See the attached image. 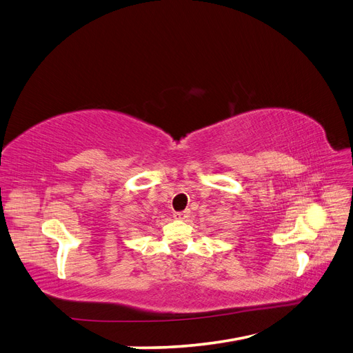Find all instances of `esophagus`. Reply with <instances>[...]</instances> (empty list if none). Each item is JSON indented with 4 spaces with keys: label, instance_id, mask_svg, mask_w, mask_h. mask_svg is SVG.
<instances>
[{
    "label": "esophagus",
    "instance_id": "34e87169",
    "mask_svg": "<svg viewBox=\"0 0 353 353\" xmlns=\"http://www.w3.org/2000/svg\"><path fill=\"white\" fill-rule=\"evenodd\" d=\"M174 218L178 221H188L190 218V210H184V212H175Z\"/></svg>",
    "mask_w": 353,
    "mask_h": 353
}]
</instances>
